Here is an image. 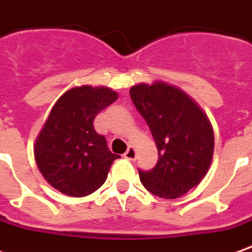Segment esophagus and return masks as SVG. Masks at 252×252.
I'll return each instance as SVG.
<instances>
[{"mask_svg":"<svg viewBox=\"0 0 252 252\" xmlns=\"http://www.w3.org/2000/svg\"><path fill=\"white\" fill-rule=\"evenodd\" d=\"M124 157H126V159H135L136 158V150H135V147H132V146H129L128 147V150L126 151V154H124Z\"/></svg>","mask_w":252,"mask_h":252,"instance_id":"34e87169","label":"esophagus"}]
</instances>
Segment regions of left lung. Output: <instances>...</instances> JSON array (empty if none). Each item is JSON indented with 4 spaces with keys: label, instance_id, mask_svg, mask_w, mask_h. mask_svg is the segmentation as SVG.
I'll use <instances>...</instances> for the list:
<instances>
[{
    "label": "left lung",
    "instance_id": "left-lung-1",
    "mask_svg": "<svg viewBox=\"0 0 252 252\" xmlns=\"http://www.w3.org/2000/svg\"><path fill=\"white\" fill-rule=\"evenodd\" d=\"M129 95L158 149L156 166L139 169L142 184L163 199L187 193L212 163L214 132L207 116L186 93L162 82L132 86Z\"/></svg>",
    "mask_w": 252,
    "mask_h": 252
}]
</instances>
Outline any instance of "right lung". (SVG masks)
Returning a JSON list of instances; mask_svg holds the SVG:
<instances>
[{
	"label": "right lung",
	"mask_w": 252,
	"mask_h": 252,
	"mask_svg": "<svg viewBox=\"0 0 252 252\" xmlns=\"http://www.w3.org/2000/svg\"><path fill=\"white\" fill-rule=\"evenodd\" d=\"M108 87L82 86L68 90L53 106L35 142L42 176L68 196H86L101 187L119 157L94 129L96 114L117 99Z\"/></svg>",
	"instance_id": "right-lung-1"
}]
</instances>
